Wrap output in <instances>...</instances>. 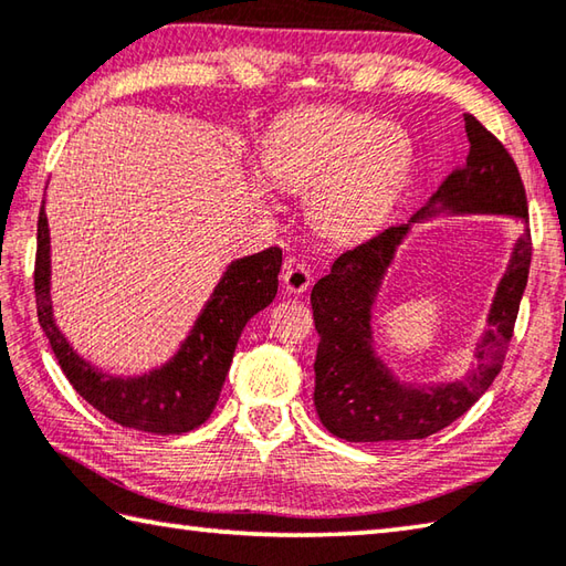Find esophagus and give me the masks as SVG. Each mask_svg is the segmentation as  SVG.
<instances>
[{"label": "esophagus", "instance_id": "34e87169", "mask_svg": "<svg viewBox=\"0 0 566 566\" xmlns=\"http://www.w3.org/2000/svg\"><path fill=\"white\" fill-rule=\"evenodd\" d=\"M281 281H283L285 293H305L307 287L313 285V275H311V269H307L303 261L291 259L285 263Z\"/></svg>", "mask_w": 566, "mask_h": 566}]
</instances>
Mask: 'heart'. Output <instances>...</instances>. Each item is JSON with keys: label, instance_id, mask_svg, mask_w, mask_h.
<instances>
[{"label": "heart", "instance_id": "1", "mask_svg": "<svg viewBox=\"0 0 566 566\" xmlns=\"http://www.w3.org/2000/svg\"><path fill=\"white\" fill-rule=\"evenodd\" d=\"M273 182L303 191L319 237L352 243L375 231L413 165V143L399 123L347 108H313L281 125L263 147Z\"/></svg>", "mask_w": 566, "mask_h": 566}]
</instances>
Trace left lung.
Masks as SVG:
<instances>
[{
    "instance_id": "1",
    "label": "left lung",
    "mask_w": 566,
    "mask_h": 566,
    "mask_svg": "<svg viewBox=\"0 0 566 566\" xmlns=\"http://www.w3.org/2000/svg\"><path fill=\"white\" fill-rule=\"evenodd\" d=\"M471 153L407 223L345 251L311 293L315 329V409L325 429L349 443L426 439L451 426L493 384L513 337L530 273L527 229L495 285L488 327L471 365L455 379H399L375 339V311L413 223L439 217H505L527 227V197L513 157L473 115H465Z\"/></svg>"
}]
</instances>
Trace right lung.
I'll use <instances>...</instances> for the list:
<instances>
[{
  "mask_svg": "<svg viewBox=\"0 0 566 566\" xmlns=\"http://www.w3.org/2000/svg\"><path fill=\"white\" fill-rule=\"evenodd\" d=\"M281 263L283 251L279 247L233 259L175 355L143 375L117 377L81 357L56 325L51 303V231L44 199L39 211L34 273L39 325L44 327L63 375L93 409L125 429L163 436L187 433L214 411L243 327L279 293Z\"/></svg>",
  "mask_w": 566,
  "mask_h": 566,
  "instance_id": "right-lung-1",
  "label": "right lung"
}]
</instances>
